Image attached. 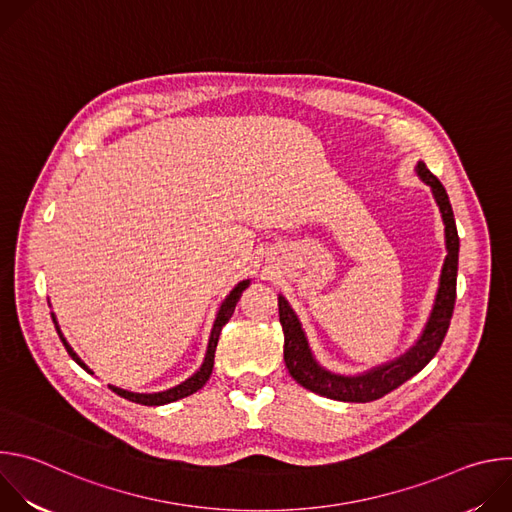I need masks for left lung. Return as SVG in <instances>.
Returning a JSON list of instances; mask_svg holds the SVG:
<instances>
[{
    "instance_id": "obj_1",
    "label": "left lung",
    "mask_w": 512,
    "mask_h": 512,
    "mask_svg": "<svg viewBox=\"0 0 512 512\" xmlns=\"http://www.w3.org/2000/svg\"><path fill=\"white\" fill-rule=\"evenodd\" d=\"M417 176L431 188L433 198L440 206L444 225H446V261L440 277V287H437V296L433 310L429 314V320L423 328V334L411 346L403 356L381 364L362 375L346 377L326 371L316 362L306 334L302 330V324L291 310L287 300L283 296L277 298L279 306V322L283 328V360L289 375L294 377L302 387L310 389L312 393H318L328 399L336 401H348V403H369L375 399L385 397L405 381H409L413 375H417L425 364L440 350L446 332L450 328V320L454 314L456 304V277H458V251H460V237L454 221V210L448 198L446 188L437 180L423 162L415 166Z\"/></svg>"
}]
</instances>
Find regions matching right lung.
<instances>
[{
    "instance_id": "right-lung-1",
    "label": "right lung",
    "mask_w": 512,
    "mask_h": 512,
    "mask_svg": "<svg viewBox=\"0 0 512 512\" xmlns=\"http://www.w3.org/2000/svg\"><path fill=\"white\" fill-rule=\"evenodd\" d=\"M249 283H251V279L239 281V283L233 287L231 294L225 298V302L221 304V310H218L216 320H214V326H212V332H210V340H208V348H206V356H204L202 367H200L190 379H186L184 383H180V385H176V387H172V389H168V391H160V393H131V391H125V389H119V387H113V385H109V389H111L113 393H117L119 397H123V399H127V401H133V403H139V405H166V403L184 399V397L196 393L198 389H202V387L206 385V381L210 379V375H212L214 350H216V344H218V336H221L223 326L231 320V316H233V312H235V306H237L241 294L245 291V287H249ZM52 322H54V326H56V332H58V336H60V340H62V344H64V348H66V352L72 356V360H75V362L79 364V367H83L87 373L93 375V371L79 358V354H77L75 350H72V346H70V344L66 342V338L62 336L60 326H58L54 314H52Z\"/></svg>"
}]
</instances>
